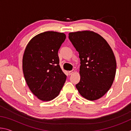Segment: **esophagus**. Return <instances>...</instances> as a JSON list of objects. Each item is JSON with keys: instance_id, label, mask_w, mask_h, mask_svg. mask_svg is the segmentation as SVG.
<instances>
[{"instance_id": "obj_1", "label": "esophagus", "mask_w": 131, "mask_h": 131, "mask_svg": "<svg viewBox=\"0 0 131 131\" xmlns=\"http://www.w3.org/2000/svg\"><path fill=\"white\" fill-rule=\"evenodd\" d=\"M74 70H70V71H69V74L70 75H72V74H73L74 73Z\"/></svg>"}]
</instances>
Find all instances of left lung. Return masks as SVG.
Wrapping results in <instances>:
<instances>
[{"label":"left lung","mask_w":131,"mask_h":131,"mask_svg":"<svg viewBox=\"0 0 131 131\" xmlns=\"http://www.w3.org/2000/svg\"><path fill=\"white\" fill-rule=\"evenodd\" d=\"M69 38L80 59V80L76 87L84 98L97 100L114 81L117 67L114 52L103 37L91 30L70 32Z\"/></svg>","instance_id":"obj_1"}]
</instances>
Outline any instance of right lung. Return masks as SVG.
Returning a JSON list of instances; mask_svg holds the SVG:
<instances>
[{"label": "right lung", "instance_id": "right-lung-1", "mask_svg": "<svg viewBox=\"0 0 131 131\" xmlns=\"http://www.w3.org/2000/svg\"><path fill=\"white\" fill-rule=\"evenodd\" d=\"M66 35L47 31L29 41L23 58V70L30 91L42 101H50L59 95L66 76L59 66L58 52Z\"/></svg>", "mask_w": 131, "mask_h": 131}]
</instances>
